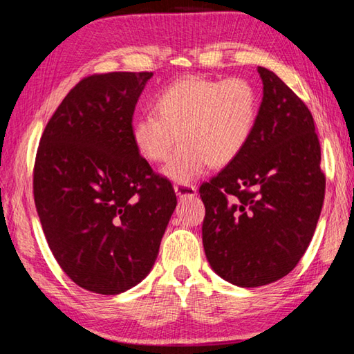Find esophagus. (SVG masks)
I'll use <instances>...</instances> for the list:
<instances>
[{
  "instance_id": "esophagus-1",
  "label": "esophagus",
  "mask_w": 354,
  "mask_h": 354,
  "mask_svg": "<svg viewBox=\"0 0 354 354\" xmlns=\"http://www.w3.org/2000/svg\"><path fill=\"white\" fill-rule=\"evenodd\" d=\"M175 194L179 196V198H192V196L196 195V187L190 184H176Z\"/></svg>"
}]
</instances>
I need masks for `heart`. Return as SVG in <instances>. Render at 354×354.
Returning a JSON list of instances; mask_svg holds the SVG:
<instances>
[{
  "instance_id": "1",
  "label": "heart",
  "mask_w": 354,
  "mask_h": 354,
  "mask_svg": "<svg viewBox=\"0 0 354 354\" xmlns=\"http://www.w3.org/2000/svg\"><path fill=\"white\" fill-rule=\"evenodd\" d=\"M154 112L140 113L131 127L134 147L148 162L167 160L162 175L189 184L209 167L236 160L254 134L259 95L245 80L184 77L154 100Z\"/></svg>"
}]
</instances>
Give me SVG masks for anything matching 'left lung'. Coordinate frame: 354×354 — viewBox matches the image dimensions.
Segmentation results:
<instances>
[{
    "mask_svg": "<svg viewBox=\"0 0 354 354\" xmlns=\"http://www.w3.org/2000/svg\"><path fill=\"white\" fill-rule=\"evenodd\" d=\"M254 134L236 160L200 187L203 247L212 270L239 287L274 283L308 250L325 198L320 143L306 104L257 67Z\"/></svg>",
    "mask_w": 354,
    "mask_h": 354,
    "instance_id": "obj_1",
    "label": "left lung"
}]
</instances>
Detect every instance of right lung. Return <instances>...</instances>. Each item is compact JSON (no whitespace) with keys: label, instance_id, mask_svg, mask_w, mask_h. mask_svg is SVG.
I'll return each instance as SVG.
<instances>
[{"label":"right lung","instance_id":"add662e5","mask_svg":"<svg viewBox=\"0 0 354 354\" xmlns=\"http://www.w3.org/2000/svg\"><path fill=\"white\" fill-rule=\"evenodd\" d=\"M153 73L93 75L48 122L34 201L53 256L82 289L118 295L151 272L176 207L169 179L134 147L137 101Z\"/></svg>","mask_w":354,"mask_h":354}]
</instances>
